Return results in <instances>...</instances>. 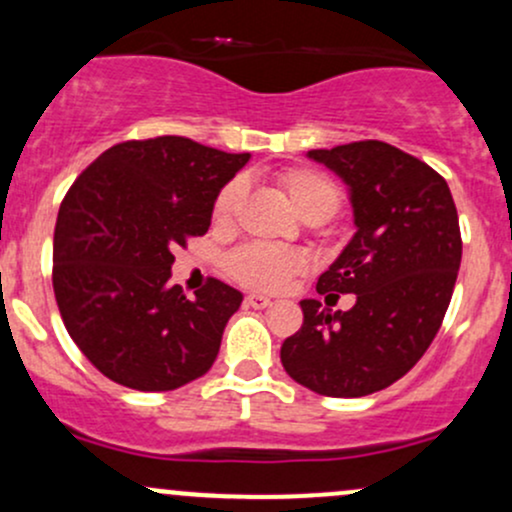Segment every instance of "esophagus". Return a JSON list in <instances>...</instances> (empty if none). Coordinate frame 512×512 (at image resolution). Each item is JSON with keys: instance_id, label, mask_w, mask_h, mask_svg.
I'll return each instance as SVG.
<instances>
[{"instance_id": "esophagus-1", "label": "esophagus", "mask_w": 512, "mask_h": 512, "mask_svg": "<svg viewBox=\"0 0 512 512\" xmlns=\"http://www.w3.org/2000/svg\"><path fill=\"white\" fill-rule=\"evenodd\" d=\"M246 307H254V310H263V307L271 305V298L266 295H246Z\"/></svg>"}]
</instances>
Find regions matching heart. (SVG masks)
Returning a JSON list of instances; mask_svg holds the SVG:
<instances>
[{"mask_svg": "<svg viewBox=\"0 0 512 512\" xmlns=\"http://www.w3.org/2000/svg\"><path fill=\"white\" fill-rule=\"evenodd\" d=\"M280 192L290 202L300 219L322 224L332 219L342 207V190L329 175L315 168H288L276 178ZM244 197V180H232L219 190L212 205V219L217 227H227L234 219ZM310 261L302 251L273 249L263 244H244L234 249L224 261L227 276L256 293H280L290 280L307 271Z\"/></svg>", "mask_w": 512, "mask_h": 512, "instance_id": "obj_1", "label": "heart"}]
</instances>
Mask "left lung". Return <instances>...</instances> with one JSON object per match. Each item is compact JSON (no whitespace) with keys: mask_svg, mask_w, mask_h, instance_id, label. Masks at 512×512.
<instances>
[{"mask_svg":"<svg viewBox=\"0 0 512 512\" xmlns=\"http://www.w3.org/2000/svg\"><path fill=\"white\" fill-rule=\"evenodd\" d=\"M310 158L351 188L356 234L317 280L329 312L302 300V327L280 346L300 386L329 398H361L403 378L430 349L452 300L461 263L459 214L447 180L420 158L386 144L315 148Z\"/></svg>","mask_w":512,"mask_h":512,"instance_id":"8db88e82","label":"left lung"}]
</instances>
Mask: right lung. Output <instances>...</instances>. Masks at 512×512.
Returning <instances> with one entry per match:
<instances>
[{
  "label": "right lung",
  "mask_w": 512,
  "mask_h": 512,
  "mask_svg": "<svg viewBox=\"0 0 512 512\" xmlns=\"http://www.w3.org/2000/svg\"><path fill=\"white\" fill-rule=\"evenodd\" d=\"M249 153L185 136L117 144L78 175L53 234V293L65 329L119 386L161 393L210 371L241 293L210 278L170 285L175 246L207 234L219 190Z\"/></svg>",
  "instance_id": "obj_1"
}]
</instances>
